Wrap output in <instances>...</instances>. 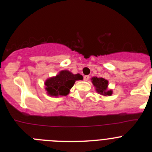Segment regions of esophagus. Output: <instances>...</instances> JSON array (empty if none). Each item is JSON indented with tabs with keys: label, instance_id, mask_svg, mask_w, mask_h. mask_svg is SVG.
Listing matches in <instances>:
<instances>
[{
	"label": "esophagus",
	"instance_id": "1",
	"mask_svg": "<svg viewBox=\"0 0 152 152\" xmlns=\"http://www.w3.org/2000/svg\"><path fill=\"white\" fill-rule=\"evenodd\" d=\"M89 78H90L89 75H86L84 77V80L85 81H88L89 80Z\"/></svg>",
	"mask_w": 152,
	"mask_h": 152
}]
</instances>
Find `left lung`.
I'll return each mask as SVG.
<instances>
[{
  "instance_id": "1",
  "label": "left lung",
  "mask_w": 152,
  "mask_h": 152,
  "mask_svg": "<svg viewBox=\"0 0 152 152\" xmlns=\"http://www.w3.org/2000/svg\"><path fill=\"white\" fill-rule=\"evenodd\" d=\"M91 82L98 94L103 96H111L112 94V90H108V80L102 77H93L91 78Z\"/></svg>"
}]
</instances>
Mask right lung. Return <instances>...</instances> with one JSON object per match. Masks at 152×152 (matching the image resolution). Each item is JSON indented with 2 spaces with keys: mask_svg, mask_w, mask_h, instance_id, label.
<instances>
[{
  "mask_svg": "<svg viewBox=\"0 0 152 152\" xmlns=\"http://www.w3.org/2000/svg\"><path fill=\"white\" fill-rule=\"evenodd\" d=\"M83 77L80 74L74 75L68 70L59 72L55 77L45 80V91L48 95L57 97L58 96H66L70 89L74 86L76 80H82Z\"/></svg>",
  "mask_w": 152,
  "mask_h": 152,
  "instance_id": "obj_1",
  "label": "right lung"
}]
</instances>
